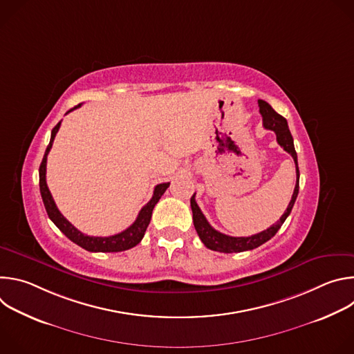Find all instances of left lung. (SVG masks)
Segmentation results:
<instances>
[{
	"label": "left lung",
	"mask_w": 354,
	"mask_h": 354,
	"mask_svg": "<svg viewBox=\"0 0 354 354\" xmlns=\"http://www.w3.org/2000/svg\"><path fill=\"white\" fill-rule=\"evenodd\" d=\"M259 112L263 118V127L268 130H273L276 133V138L277 142L280 144V147H283L284 151L292 157L294 164H295V174H297V182H295V187L291 196L290 203L287 206V210L284 212V214L280 217V220L277 223H274L272 227H269L268 230L250 235V236H230L225 235L217 230H214L209 221L206 220L205 214L201 213L200 207L196 203L194 194L190 197V207H192V213H193V224L194 228L197 231V235L200 236L201 242H203L209 249L212 250H217V252H224V254H232V252H243V250H250L255 249L258 246H261L262 243L268 242L270 238H273L276 235V232L280 230V227L283 225V223L286 221V218L290 216L291 209L295 203V198L298 196V187H299V171H298V162H297V153L294 148V141H292V136L290 133V129L287 126V120L279 115L268 102L265 100L259 99Z\"/></svg>",
	"instance_id": "obj_1"
}]
</instances>
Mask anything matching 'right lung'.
Returning a JSON list of instances; mask_svg holds the SVG:
<instances>
[{"label":"right lung","mask_w":354,"mask_h":354,"mask_svg":"<svg viewBox=\"0 0 354 354\" xmlns=\"http://www.w3.org/2000/svg\"><path fill=\"white\" fill-rule=\"evenodd\" d=\"M81 104L73 109H70L68 112L80 108ZM67 112V113H68ZM62 122H59L55 129L52 130V137H50V142L46 148V153L43 156L40 168H39V186H40V194L43 198V205L46 207L47 216L48 218L52 220L56 227L74 243L80 245L81 248L89 250V252H122V250H127L133 246H136L137 243H140V241L142 239L145 230L151 221V216H153V210L156 207V205L158 203V200L161 198V196L165 193V190L169 187V182L167 183H160L156 186L154 189V194L151 197V200L148 203L140 210L136 221L126 228L124 231L116 234V235H111V236H89L82 234L81 231H78L67 218H64V216L59 212L53 196L50 193L47 183H46V164H47V156L48 151L53 145L55 137L60 129Z\"/></svg>","instance_id":"right-lung-1"}]
</instances>
